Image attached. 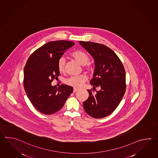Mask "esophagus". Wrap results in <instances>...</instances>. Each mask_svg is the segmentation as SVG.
I'll return each instance as SVG.
<instances>
[{"instance_id": "esophagus-1", "label": "esophagus", "mask_w": 158, "mask_h": 158, "mask_svg": "<svg viewBox=\"0 0 158 158\" xmlns=\"http://www.w3.org/2000/svg\"><path fill=\"white\" fill-rule=\"evenodd\" d=\"M79 90V89L77 88H74V90H73V92H74V93L75 92H77V90Z\"/></svg>"}]
</instances>
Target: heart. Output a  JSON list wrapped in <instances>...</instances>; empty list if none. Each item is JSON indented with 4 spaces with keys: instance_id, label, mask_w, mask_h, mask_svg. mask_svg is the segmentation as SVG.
Here are the masks:
<instances>
[{
    "instance_id": "1",
    "label": "heart",
    "mask_w": 158,
    "mask_h": 158,
    "mask_svg": "<svg viewBox=\"0 0 158 158\" xmlns=\"http://www.w3.org/2000/svg\"><path fill=\"white\" fill-rule=\"evenodd\" d=\"M71 55L80 64L84 67L88 66V62H89V58L86 52L79 50L74 51ZM65 63L66 60L64 57H62L58 60L57 68L59 71L63 72L64 71ZM85 80L86 77L83 75H75L71 76V77L68 78L66 82L67 84L73 87H80L83 84Z\"/></svg>"
}]
</instances>
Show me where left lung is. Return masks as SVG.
Instances as JSON below:
<instances>
[{"mask_svg":"<svg viewBox=\"0 0 158 158\" xmlns=\"http://www.w3.org/2000/svg\"><path fill=\"white\" fill-rule=\"evenodd\" d=\"M79 43L94 61L90 84L101 88L95 94L87 90L89 97L83 102V107L90 116L102 118L116 109L125 94L126 71L118 56L109 47L94 42L80 41Z\"/></svg>","mask_w":158,"mask_h":158,"instance_id":"obj_1","label":"left lung"}]
</instances>
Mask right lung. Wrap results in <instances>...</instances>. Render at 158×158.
Masks as SVG:
<instances>
[{
  "label": "right lung",
  "instance_id": "add662e5",
  "mask_svg": "<svg viewBox=\"0 0 158 158\" xmlns=\"http://www.w3.org/2000/svg\"><path fill=\"white\" fill-rule=\"evenodd\" d=\"M74 42L59 40L46 43L29 57L23 72V87L32 105L39 112L51 115L64 105L73 92V88L62 84L52 85V81L60 75L58 60Z\"/></svg>",
  "mask_w": 158,
  "mask_h": 158
}]
</instances>
